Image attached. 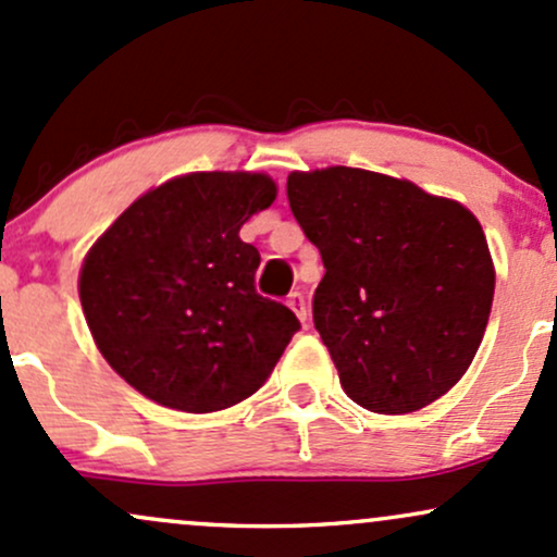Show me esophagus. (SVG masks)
<instances>
[{"instance_id": "34e87169", "label": "esophagus", "mask_w": 557, "mask_h": 557, "mask_svg": "<svg viewBox=\"0 0 557 557\" xmlns=\"http://www.w3.org/2000/svg\"><path fill=\"white\" fill-rule=\"evenodd\" d=\"M286 305H289L292 310H295V315L299 318V321H308V302H305L302 292H292L289 297H286Z\"/></svg>"}]
</instances>
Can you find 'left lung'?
I'll use <instances>...</instances> for the list:
<instances>
[{
    "mask_svg": "<svg viewBox=\"0 0 557 557\" xmlns=\"http://www.w3.org/2000/svg\"><path fill=\"white\" fill-rule=\"evenodd\" d=\"M286 197L326 268L312 323L347 397L397 416L453 389L495 297L476 215L405 178L345 165L292 173Z\"/></svg>",
    "mask_w": 557,
    "mask_h": 557,
    "instance_id": "obj_1",
    "label": "left lung"
}]
</instances>
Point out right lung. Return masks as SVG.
<instances>
[{
  "label": "right lung",
  "mask_w": 557,
  "mask_h": 557,
  "mask_svg": "<svg viewBox=\"0 0 557 557\" xmlns=\"http://www.w3.org/2000/svg\"><path fill=\"white\" fill-rule=\"evenodd\" d=\"M265 173H189L147 191L94 242L81 308L112 371L184 413L231 408L265 384L299 331L260 297V252L239 239L271 208Z\"/></svg>",
  "instance_id": "add662e5"
}]
</instances>
